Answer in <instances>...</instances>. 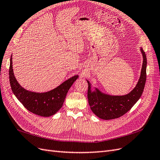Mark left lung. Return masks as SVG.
Segmentation results:
<instances>
[{"label":"left lung","mask_w":160,"mask_h":160,"mask_svg":"<svg viewBox=\"0 0 160 160\" xmlns=\"http://www.w3.org/2000/svg\"><path fill=\"white\" fill-rule=\"evenodd\" d=\"M143 65L141 75L135 88L129 93L122 96H113L103 94L98 89L91 91V85L88 83V98L92 111L101 119L105 120L120 118L129 111L139 100L143 91L146 81L147 58L143 49Z\"/></svg>","instance_id":"left-lung-1"}]
</instances>
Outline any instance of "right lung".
Here are the masks:
<instances>
[{
    "instance_id": "add662e5",
    "label": "right lung",
    "mask_w": 160,
    "mask_h": 160,
    "mask_svg": "<svg viewBox=\"0 0 160 160\" xmlns=\"http://www.w3.org/2000/svg\"><path fill=\"white\" fill-rule=\"evenodd\" d=\"M78 75H75L63 82L57 88L46 93L28 91L19 85L14 75L12 56L9 67V80L13 93L27 110L42 117H49L55 114L62 106L67 92Z\"/></svg>"
}]
</instances>
